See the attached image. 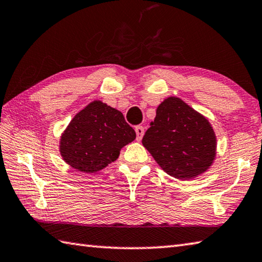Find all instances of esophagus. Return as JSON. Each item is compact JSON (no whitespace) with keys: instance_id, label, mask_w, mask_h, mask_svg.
<instances>
[{"instance_id":"34e87169","label":"esophagus","mask_w":262,"mask_h":262,"mask_svg":"<svg viewBox=\"0 0 262 262\" xmlns=\"http://www.w3.org/2000/svg\"><path fill=\"white\" fill-rule=\"evenodd\" d=\"M135 132H136V140L141 141L142 137H143V135H144V128L139 125L135 127Z\"/></svg>"}]
</instances>
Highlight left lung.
Here are the masks:
<instances>
[{"instance_id":"1","label":"left lung","mask_w":262,"mask_h":262,"mask_svg":"<svg viewBox=\"0 0 262 262\" xmlns=\"http://www.w3.org/2000/svg\"><path fill=\"white\" fill-rule=\"evenodd\" d=\"M142 143L166 173L179 180L206 172L216 155V137L210 121L173 96L157 107Z\"/></svg>"}]
</instances>
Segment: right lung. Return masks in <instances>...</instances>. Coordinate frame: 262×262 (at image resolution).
I'll return each mask as SVG.
<instances>
[{"instance_id": "obj_1", "label": "right lung", "mask_w": 262, "mask_h": 262, "mask_svg": "<svg viewBox=\"0 0 262 262\" xmlns=\"http://www.w3.org/2000/svg\"><path fill=\"white\" fill-rule=\"evenodd\" d=\"M135 139V130L120 111L94 101L66 127L60 136L59 151L71 167L90 174L117 160L122 147Z\"/></svg>"}]
</instances>
